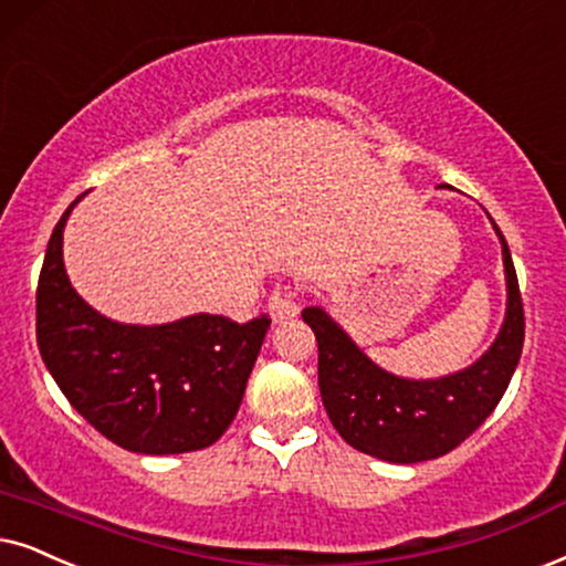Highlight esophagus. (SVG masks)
Here are the masks:
<instances>
[{
	"instance_id": "esophagus-1",
	"label": "esophagus",
	"mask_w": 566,
	"mask_h": 566,
	"mask_svg": "<svg viewBox=\"0 0 566 566\" xmlns=\"http://www.w3.org/2000/svg\"><path fill=\"white\" fill-rule=\"evenodd\" d=\"M297 311L300 307L295 303V295L290 290H274V295L269 297V313L274 324H284V321L295 318Z\"/></svg>"
}]
</instances>
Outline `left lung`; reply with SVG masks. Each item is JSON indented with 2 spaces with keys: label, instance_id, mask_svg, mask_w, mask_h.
Instances as JSON below:
<instances>
[{
  "label": "left lung",
  "instance_id": "obj_1",
  "mask_svg": "<svg viewBox=\"0 0 566 566\" xmlns=\"http://www.w3.org/2000/svg\"><path fill=\"white\" fill-rule=\"evenodd\" d=\"M506 316L496 342L470 368L441 378H402L378 368L324 307L303 321L318 342V386L328 420L349 447L378 460L412 464L452 452L496 410L525 342V313L512 253L502 230Z\"/></svg>",
  "mask_w": 566,
  "mask_h": 566
}]
</instances>
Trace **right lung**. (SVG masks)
<instances>
[{
  "instance_id": "add662e5",
  "label": "right lung",
  "mask_w": 566,
  "mask_h": 566,
  "mask_svg": "<svg viewBox=\"0 0 566 566\" xmlns=\"http://www.w3.org/2000/svg\"><path fill=\"white\" fill-rule=\"evenodd\" d=\"M83 198V196H81ZM49 240L35 290V339L62 395L98 433L138 454L211 447L230 428L271 318L198 313L161 326L102 316L64 274L62 232Z\"/></svg>"
}]
</instances>
